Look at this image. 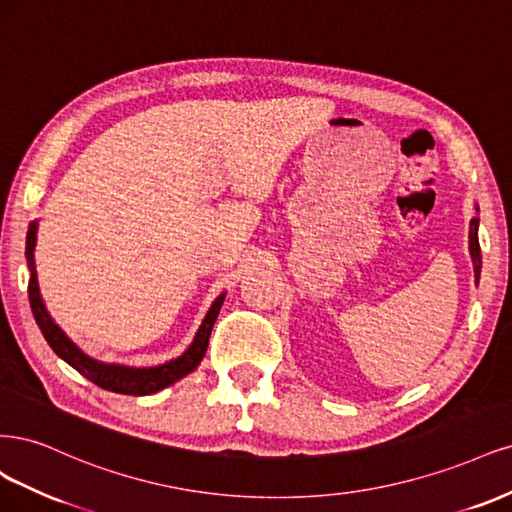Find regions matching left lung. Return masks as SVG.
<instances>
[{
  "instance_id": "8db88e82",
  "label": "left lung",
  "mask_w": 512,
  "mask_h": 512,
  "mask_svg": "<svg viewBox=\"0 0 512 512\" xmlns=\"http://www.w3.org/2000/svg\"><path fill=\"white\" fill-rule=\"evenodd\" d=\"M478 210V206H476ZM470 257L474 263V278H481V246H478V217L470 221Z\"/></svg>"
}]
</instances>
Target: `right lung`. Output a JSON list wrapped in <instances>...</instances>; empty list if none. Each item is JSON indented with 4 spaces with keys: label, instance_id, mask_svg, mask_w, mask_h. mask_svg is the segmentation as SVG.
<instances>
[{
    "label": "right lung",
    "instance_id": "right-lung-1",
    "mask_svg": "<svg viewBox=\"0 0 512 512\" xmlns=\"http://www.w3.org/2000/svg\"><path fill=\"white\" fill-rule=\"evenodd\" d=\"M36 232H38V221L29 225L27 232V246H25V255H27V266H29V304L31 312H34L36 323L42 329V336L46 342L51 344V349L68 364L78 370L82 376L89 378L91 383L97 387H102L106 391L114 393H125V395H151L161 389H166L168 385L180 381V378L193 372L200 361L206 355L208 349V338L212 332V325L219 317V310L223 306L225 293H221L217 300L212 302L210 310L206 312V317L197 329V334L193 342L189 344V349L178 355L176 359L166 361L161 366L153 368H129V366H119V364H104V361H97L89 355L82 353L78 346L63 334V329L53 321V317L48 315V310L44 306V300L40 295L38 287V274H36V261H34V249H36Z\"/></svg>",
    "mask_w": 512,
    "mask_h": 512
}]
</instances>
